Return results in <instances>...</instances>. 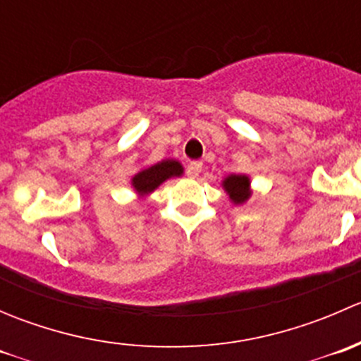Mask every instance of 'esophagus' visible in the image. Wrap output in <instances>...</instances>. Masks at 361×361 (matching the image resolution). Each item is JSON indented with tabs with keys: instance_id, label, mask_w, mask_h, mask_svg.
<instances>
[{
	"instance_id": "obj_1",
	"label": "esophagus",
	"mask_w": 361,
	"mask_h": 361,
	"mask_svg": "<svg viewBox=\"0 0 361 361\" xmlns=\"http://www.w3.org/2000/svg\"><path fill=\"white\" fill-rule=\"evenodd\" d=\"M202 171V164L201 162H192L190 166L187 167V176L188 178H197Z\"/></svg>"
}]
</instances>
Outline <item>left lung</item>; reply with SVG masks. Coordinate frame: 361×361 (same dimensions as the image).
<instances>
[{
	"label": "left lung",
	"mask_w": 361,
	"mask_h": 361,
	"mask_svg": "<svg viewBox=\"0 0 361 361\" xmlns=\"http://www.w3.org/2000/svg\"><path fill=\"white\" fill-rule=\"evenodd\" d=\"M224 187L227 190L228 197L232 199V202L241 204L248 201L250 197V180L248 176H243V174H232V176L225 178Z\"/></svg>",
	"instance_id": "8db88e82"
}]
</instances>
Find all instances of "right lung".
I'll use <instances>...</instances> for the list:
<instances>
[{"label": "right lung", "instance_id": "add662e5", "mask_svg": "<svg viewBox=\"0 0 361 361\" xmlns=\"http://www.w3.org/2000/svg\"><path fill=\"white\" fill-rule=\"evenodd\" d=\"M183 173V167L176 160H164V162L155 164V166L143 169L133 178V187L140 194H150L160 183L171 176H180Z\"/></svg>", "mask_w": 361, "mask_h": 361}]
</instances>
